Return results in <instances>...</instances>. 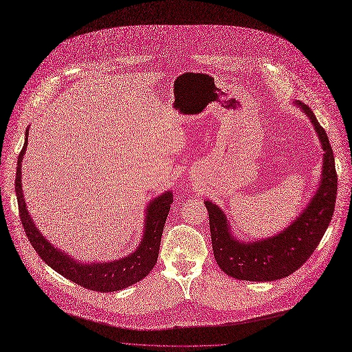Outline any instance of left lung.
<instances>
[{"mask_svg": "<svg viewBox=\"0 0 352 352\" xmlns=\"http://www.w3.org/2000/svg\"><path fill=\"white\" fill-rule=\"evenodd\" d=\"M309 118L323 148L322 178L306 208L282 232L252 241L234 236L229 219L216 204L205 201L214 260L229 276L251 282L282 279L299 270L324 236L336 206L337 174L329 138L313 111L294 102Z\"/></svg>", "mask_w": 352, "mask_h": 352, "instance_id": "8db88e82", "label": "left lung"}]
</instances>
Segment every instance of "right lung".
I'll list each match as a JSON object with an SVG mask.
<instances>
[{
	"mask_svg": "<svg viewBox=\"0 0 352 352\" xmlns=\"http://www.w3.org/2000/svg\"><path fill=\"white\" fill-rule=\"evenodd\" d=\"M28 132L25 135V143L18 157L16 178H15V192L19 206V214L22 220L23 230L34 245L39 257L56 272L65 278L81 285L82 287L97 292H116L124 287L135 285L150 274L158 258L160 243H162L163 229L173 204V192L166 190L162 195L153 198L144 210V229L143 236L132 252L118 260L101 261V263H82L73 258L70 254L54 247L36 228L35 221L32 220L22 190V160L28 146Z\"/></svg>",
	"mask_w": 352,
	"mask_h": 352,
	"instance_id": "add662e5",
	"label": "right lung"
}]
</instances>
